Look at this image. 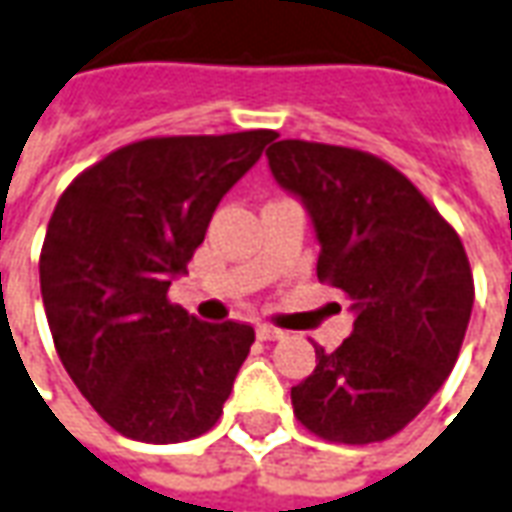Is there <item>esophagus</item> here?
Segmentation results:
<instances>
[{
    "label": "esophagus",
    "mask_w": 512,
    "mask_h": 512,
    "mask_svg": "<svg viewBox=\"0 0 512 512\" xmlns=\"http://www.w3.org/2000/svg\"><path fill=\"white\" fill-rule=\"evenodd\" d=\"M257 339L260 342H280V339H285V330L271 328V325H257Z\"/></svg>",
    "instance_id": "esophagus-1"
}]
</instances>
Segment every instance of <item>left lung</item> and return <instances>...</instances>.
<instances>
[{"label":"left lung","mask_w":512,"mask_h":512,"mask_svg":"<svg viewBox=\"0 0 512 512\" xmlns=\"http://www.w3.org/2000/svg\"><path fill=\"white\" fill-rule=\"evenodd\" d=\"M274 182L300 198L319 241L316 277L353 300V333L291 403L305 429L364 446L401 431L443 387L474 308V277L460 235L403 173L378 156L280 139Z\"/></svg>","instance_id":"1"}]
</instances>
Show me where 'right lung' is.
Instances as JSON below:
<instances>
[{"instance_id":"right-lung-1","label":"right lung","mask_w":512,"mask_h":512,"mask_svg":"<svg viewBox=\"0 0 512 512\" xmlns=\"http://www.w3.org/2000/svg\"><path fill=\"white\" fill-rule=\"evenodd\" d=\"M277 137H156L109 154L58 198L38 274L55 350L131 440L182 443L221 417L255 330L170 305L218 201Z\"/></svg>"}]
</instances>
